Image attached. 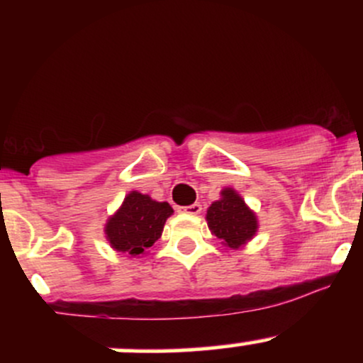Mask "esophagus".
<instances>
[{
  "mask_svg": "<svg viewBox=\"0 0 363 363\" xmlns=\"http://www.w3.org/2000/svg\"><path fill=\"white\" fill-rule=\"evenodd\" d=\"M201 205L199 203H194V205H189V206H179L177 211L179 213H186V215H198L201 213Z\"/></svg>",
  "mask_w": 363,
  "mask_h": 363,
  "instance_id": "1",
  "label": "esophagus"
}]
</instances>
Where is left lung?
<instances>
[{"mask_svg": "<svg viewBox=\"0 0 363 363\" xmlns=\"http://www.w3.org/2000/svg\"><path fill=\"white\" fill-rule=\"evenodd\" d=\"M222 198L211 203L206 211V222L211 234L230 249H240L256 235V213L232 187H225Z\"/></svg>", "mask_w": 363, "mask_h": 363, "instance_id": "8db88e82", "label": "left lung"}]
</instances>
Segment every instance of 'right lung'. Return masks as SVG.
I'll list each match as a JSON object with an SVG mask.
<instances>
[{"mask_svg":"<svg viewBox=\"0 0 363 363\" xmlns=\"http://www.w3.org/2000/svg\"><path fill=\"white\" fill-rule=\"evenodd\" d=\"M172 213L169 203L155 201L148 194L131 191L119 210L107 220L104 228L106 239L114 251L138 257L160 239L165 220Z\"/></svg>","mask_w":363,"mask_h":363,"instance_id":"obj_1","label":"right lung"}]
</instances>
